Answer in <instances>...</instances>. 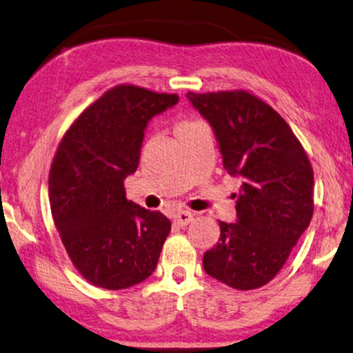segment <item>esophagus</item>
<instances>
[{
	"mask_svg": "<svg viewBox=\"0 0 353 353\" xmlns=\"http://www.w3.org/2000/svg\"><path fill=\"white\" fill-rule=\"evenodd\" d=\"M194 221V214L190 211H178L175 216H173V222L178 227H186L188 223Z\"/></svg>",
	"mask_w": 353,
	"mask_h": 353,
	"instance_id": "1",
	"label": "esophagus"
}]
</instances>
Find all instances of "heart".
<instances>
[{
  "label": "heart",
  "mask_w": 353,
  "mask_h": 353,
  "mask_svg": "<svg viewBox=\"0 0 353 353\" xmlns=\"http://www.w3.org/2000/svg\"><path fill=\"white\" fill-rule=\"evenodd\" d=\"M199 123H201L200 120H195V119H181L180 122L176 123L175 131L180 132V131H184V130H189V128H192V126L199 125Z\"/></svg>",
  "instance_id": "heart-1"
}]
</instances>
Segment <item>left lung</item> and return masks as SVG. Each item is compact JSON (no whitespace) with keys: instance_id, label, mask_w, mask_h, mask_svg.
I'll return each mask as SVG.
<instances>
[{"instance_id":"left-lung-1","label":"left lung","mask_w":353,"mask_h":353,"mask_svg":"<svg viewBox=\"0 0 353 353\" xmlns=\"http://www.w3.org/2000/svg\"><path fill=\"white\" fill-rule=\"evenodd\" d=\"M188 98L214 130L225 170L242 181L238 221L219 222L221 238L205 252V272L234 290H258L280 272L308 228L313 167L286 120L250 92H188Z\"/></svg>"}]
</instances>
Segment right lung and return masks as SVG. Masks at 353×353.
<instances>
[{"label": "right lung", "instance_id": "obj_1", "mask_svg": "<svg viewBox=\"0 0 353 353\" xmlns=\"http://www.w3.org/2000/svg\"><path fill=\"white\" fill-rule=\"evenodd\" d=\"M176 94L119 84L78 115L50 169L51 214L74 269L94 286L126 290L154 272L172 223L126 200L148 120Z\"/></svg>", "mask_w": 353, "mask_h": 353}]
</instances>
